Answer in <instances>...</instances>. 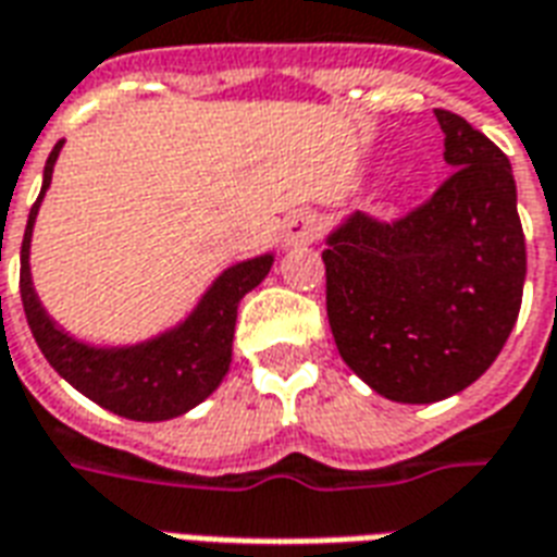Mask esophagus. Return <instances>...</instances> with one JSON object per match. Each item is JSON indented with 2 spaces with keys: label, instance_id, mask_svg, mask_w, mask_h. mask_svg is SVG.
Returning a JSON list of instances; mask_svg holds the SVG:
<instances>
[{
  "label": "esophagus",
  "instance_id": "obj_1",
  "mask_svg": "<svg viewBox=\"0 0 557 557\" xmlns=\"http://www.w3.org/2000/svg\"><path fill=\"white\" fill-rule=\"evenodd\" d=\"M315 238H319V221H315L312 212H295V215L286 218V224H283V242L286 245H312Z\"/></svg>",
  "mask_w": 557,
  "mask_h": 557
}]
</instances>
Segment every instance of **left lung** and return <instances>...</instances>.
<instances>
[{
    "label": "left lung",
    "mask_w": 557,
    "mask_h": 557,
    "mask_svg": "<svg viewBox=\"0 0 557 557\" xmlns=\"http://www.w3.org/2000/svg\"><path fill=\"white\" fill-rule=\"evenodd\" d=\"M434 114L455 174L401 221L345 215L321 253L342 360L401 405L443 401L487 372L525 283L508 156L460 114Z\"/></svg>",
    "instance_id": "obj_1"
}]
</instances>
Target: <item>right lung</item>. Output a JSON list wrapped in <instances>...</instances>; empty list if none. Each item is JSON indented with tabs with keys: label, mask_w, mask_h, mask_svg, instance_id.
I'll use <instances>...</instances> for the list:
<instances>
[{
	"label": "right lung",
	"mask_w": 557,
	"mask_h": 557,
	"mask_svg": "<svg viewBox=\"0 0 557 557\" xmlns=\"http://www.w3.org/2000/svg\"><path fill=\"white\" fill-rule=\"evenodd\" d=\"M64 141L52 147L44 168V185L32 206L20 247V298L37 348L64 381L94 405L135 422H164L188 413L215 393L230 372L238 304L253 292L274 265V253H259L224 268L200 295L195 310L174 327L132 345H90L52 319L32 283V233L37 212L52 185V171Z\"/></svg>",
	"instance_id": "1"
}]
</instances>
